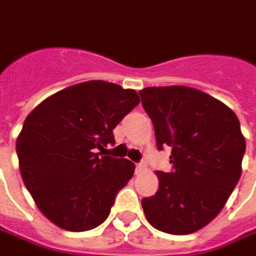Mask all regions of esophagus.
Segmentation results:
<instances>
[{"mask_svg": "<svg viewBox=\"0 0 256 256\" xmlns=\"http://www.w3.org/2000/svg\"><path fill=\"white\" fill-rule=\"evenodd\" d=\"M144 163H136V173H142L144 170Z\"/></svg>", "mask_w": 256, "mask_h": 256, "instance_id": "34e87169", "label": "esophagus"}]
</instances>
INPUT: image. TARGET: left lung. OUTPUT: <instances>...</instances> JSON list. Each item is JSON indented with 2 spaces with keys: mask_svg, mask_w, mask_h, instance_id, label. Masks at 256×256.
I'll return each instance as SVG.
<instances>
[{
  "mask_svg": "<svg viewBox=\"0 0 256 256\" xmlns=\"http://www.w3.org/2000/svg\"><path fill=\"white\" fill-rule=\"evenodd\" d=\"M142 104L158 149L169 146L172 172L158 170V192L142 208L153 228L188 235L224 209L242 173L245 138L236 114L220 100L186 86L146 87Z\"/></svg>",
  "mask_w": 256,
  "mask_h": 256,
  "instance_id": "8db88e82",
  "label": "left lung"
}]
</instances>
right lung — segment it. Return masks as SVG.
<instances>
[{
	"mask_svg": "<svg viewBox=\"0 0 256 256\" xmlns=\"http://www.w3.org/2000/svg\"><path fill=\"white\" fill-rule=\"evenodd\" d=\"M139 103L132 88L92 80L51 94L28 114L17 138L20 172L56 226L83 232L106 220L136 166L102 154L114 144L113 128Z\"/></svg>",
	"mask_w": 256,
	"mask_h": 256,
	"instance_id": "right-lung-1",
	"label": "right lung"
}]
</instances>
